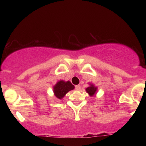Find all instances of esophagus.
Returning <instances> with one entry per match:
<instances>
[{
	"mask_svg": "<svg viewBox=\"0 0 146 146\" xmlns=\"http://www.w3.org/2000/svg\"><path fill=\"white\" fill-rule=\"evenodd\" d=\"M75 89L76 90H79L80 89V85H76L75 86Z\"/></svg>",
	"mask_w": 146,
	"mask_h": 146,
	"instance_id": "esophagus-1",
	"label": "esophagus"
}]
</instances>
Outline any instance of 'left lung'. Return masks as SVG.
<instances>
[{
  "label": "left lung",
  "instance_id": "1",
  "mask_svg": "<svg viewBox=\"0 0 146 146\" xmlns=\"http://www.w3.org/2000/svg\"><path fill=\"white\" fill-rule=\"evenodd\" d=\"M97 88L95 87V86L93 85H91L90 87H88V88H86V91L87 93L90 95V96H93V95H95V93L97 91Z\"/></svg>",
  "mask_w": 146,
  "mask_h": 146
}]
</instances>
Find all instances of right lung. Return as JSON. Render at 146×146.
<instances>
[{
    "label": "right lung",
    "mask_w": 146,
    "mask_h": 146,
    "mask_svg": "<svg viewBox=\"0 0 146 146\" xmlns=\"http://www.w3.org/2000/svg\"><path fill=\"white\" fill-rule=\"evenodd\" d=\"M74 88L75 87L70 81L64 82L63 80H60L56 83V84L53 87V91L56 97L61 99L68 91L73 90Z\"/></svg>",
    "instance_id": "obj_1"
}]
</instances>
